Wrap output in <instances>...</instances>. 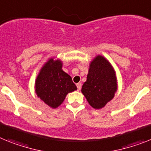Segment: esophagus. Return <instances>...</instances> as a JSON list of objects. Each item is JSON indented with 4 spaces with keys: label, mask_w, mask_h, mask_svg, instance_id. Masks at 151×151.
Returning <instances> with one entry per match:
<instances>
[{
    "label": "esophagus",
    "mask_w": 151,
    "mask_h": 151,
    "mask_svg": "<svg viewBox=\"0 0 151 151\" xmlns=\"http://www.w3.org/2000/svg\"><path fill=\"white\" fill-rule=\"evenodd\" d=\"M81 86H82L81 83H77V87H78V91H80V90L81 89Z\"/></svg>",
    "instance_id": "obj_1"
}]
</instances>
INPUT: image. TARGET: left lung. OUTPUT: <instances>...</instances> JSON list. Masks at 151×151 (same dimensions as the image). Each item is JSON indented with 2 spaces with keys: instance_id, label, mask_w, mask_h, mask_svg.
Returning <instances> with one entry per match:
<instances>
[{
  "instance_id": "8db88e82",
  "label": "left lung",
  "mask_w": 151,
  "mask_h": 151,
  "mask_svg": "<svg viewBox=\"0 0 151 151\" xmlns=\"http://www.w3.org/2000/svg\"><path fill=\"white\" fill-rule=\"evenodd\" d=\"M116 91L114 70L104 58L97 56L91 63L81 92L95 109L102 108L112 100Z\"/></svg>"
}]
</instances>
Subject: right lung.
Returning <instances> with one entry per match:
<instances>
[{"instance_id":"1","label":"right lung","mask_w":151,"mask_h":151,"mask_svg":"<svg viewBox=\"0 0 151 151\" xmlns=\"http://www.w3.org/2000/svg\"><path fill=\"white\" fill-rule=\"evenodd\" d=\"M36 93L48 106H60L70 92L77 90L72 78L62 70L60 60H49L43 67L36 80Z\"/></svg>"}]
</instances>
